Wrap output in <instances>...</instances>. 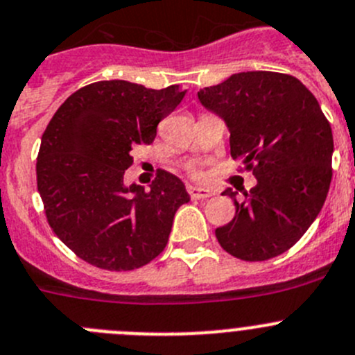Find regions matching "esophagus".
Here are the masks:
<instances>
[{
	"mask_svg": "<svg viewBox=\"0 0 355 355\" xmlns=\"http://www.w3.org/2000/svg\"><path fill=\"white\" fill-rule=\"evenodd\" d=\"M189 194H191V198H194V200H205V198L214 196V191L205 187H198V185H189Z\"/></svg>",
	"mask_w": 355,
	"mask_h": 355,
	"instance_id": "esophagus-1",
	"label": "esophagus"
}]
</instances>
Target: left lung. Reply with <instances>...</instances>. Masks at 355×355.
<instances>
[{
  "instance_id": "1",
  "label": "left lung",
  "mask_w": 355,
  "mask_h": 355,
  "mask_svg": "<svg viewBox=\"0 0 355 355\" xmlns=\"http://www.w3.org/2000/svg\"><path fill=\"white\" fill-rule=\"evenodd\" d=\"M198 98L224 119L231 155L257 180L243 201L223 193L236 214L215 230L218 243L241 261L280 256L312 226L329 191L333 132L319 101L296 77L275 71L234 73Z\"/></svg>"
}]
</instances>
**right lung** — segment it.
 <instances>
[{
    "instance_id": "add662e5",
    "label": "right lung",
    "mask_w": 355,
    "mask_h": 355,
    "mask_svg": "<svg viewBox=\"0 0 355 355\" xmlns=\"http://www.w3.org/2000/svg\"><path fill=\"white\" fill-rule=\"evenodd\" d=\"M103 80L73 92L49 122L36 161L45 215L59 240L85 263L108 271L145 266L164 250L173 217L189 198L184 182L161 170L150 189L124 185L131 150L152 144L157 124L184 99Z\"/></svg>"
}]
</instances>
